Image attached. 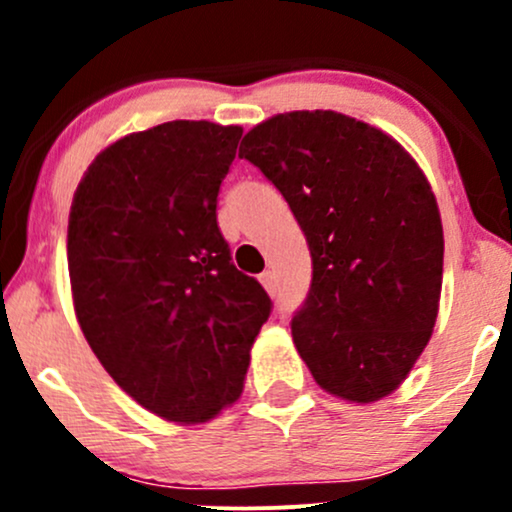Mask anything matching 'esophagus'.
Here are the masks:
<instances>
[{
    "label": "esophagus",
    "instance_id": "obj_1",
    "mask_svg": "<svg viewBox=\"0 0 512 512\" xmlns=\"http://www.w3.org/2000/svg\"><path fill=\"white\" fill-rule=\"evenodd\" d=\"M260 281H262V286L264 289H267V293H276V276H274V272H262L260 274Z\"/></svg>",
    "mask_w": 512,
    "mask_h": 512
}]
</instances>
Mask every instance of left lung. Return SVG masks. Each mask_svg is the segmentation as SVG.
I'll return each mask as SVG.
<instances>
[{
	"instance_id": "1",
	"label": "left lung",
	"mask_w": 512,
	"mask_h": 512,
	"mask_svg": "<svg viewBox=\"0 0 512 512\" xmlns=\"http://www.w3.org/2000/svg\"><path fill=\"white\" fill-rule=\"evenodd\" d=\"M240 158L274 182L313 257L291 320L315 383L346 402L395 392L426 349L443 286V223L426 175L390 134L334 110L252 127Z\"/></svg>"
}]
</instances>
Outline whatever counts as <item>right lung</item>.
Segmentation results:
<instances>
[{"instance_id":"1","label":"right lung","mask_w":512,"mask_h":512,"mask_svg":"<svg viewBox=\"0 0 512 512\" xmlns=\"http://www.w3.org/2000/svg\"><path fill=\"white\" fill-rule=\"evenodd\" d=\"M240 137L207 120L127 134L88 166L69 211V281L88 346L134 402L178 424L236 402L272 313L216 223Z\"/></svg>"}]
</instances>
